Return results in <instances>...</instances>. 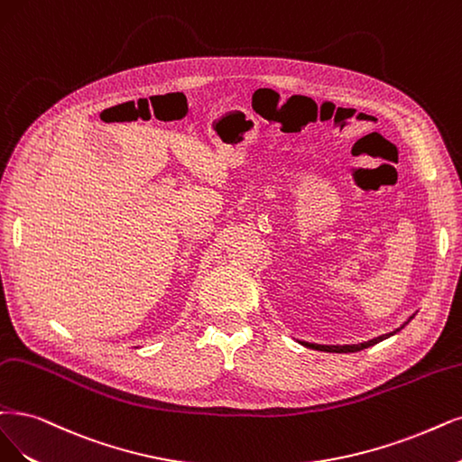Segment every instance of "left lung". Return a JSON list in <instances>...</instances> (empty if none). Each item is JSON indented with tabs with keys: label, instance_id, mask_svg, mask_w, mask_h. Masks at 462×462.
<instances>
[{
	"label": "left lung",
	"instance_id": "1",
	"mask_svg": "<svg viewBox=\"0 0 462 462\" xmlns=\"http://www.w3.org/2000/svg\"><path fill=\"white\" fill-rule=\"evenodd\" d=\"M415 316V314H413ZM413 316L409 318L402 328H398V329H394V331H390V333H386V335H381V337H374V338H371V340H367V343H357V345H316V343H300L302 346H306V348H312V350H319V352H335V354H348V352H360V350H364V348H369V346H373V345H377V343H381V340H384V338H388V337H392V335H396L398 331H402L409 321L413 319Z\"/></svg>",
	"mask_w": 462,
	"mask_h": 462
}]
</instances>
